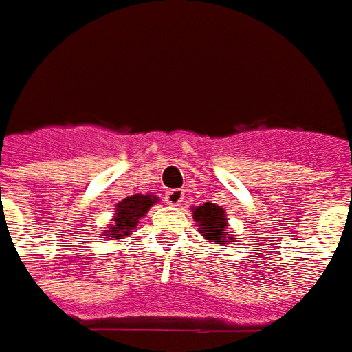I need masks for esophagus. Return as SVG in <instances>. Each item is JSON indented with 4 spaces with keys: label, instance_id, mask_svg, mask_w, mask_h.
I'll list each match as a JSON object with an SVG mask.
<instances>
[{
    "label": "esophagus",
    "instance_id": "esophagus-1",
    "mask_svg": "<svg viewBox=\"0 0 352 352\" xmlns=\"http://www.w3.org/2000/svg\"><path fill=\"white\" fill-rule=\"evenodd\" d=\"M185 192L184 189H170L165 192V204L168 205H179L184 201Z\"/></svg>",
    "mask_w": 352,
    "mask_h": 352
}]
</instances>
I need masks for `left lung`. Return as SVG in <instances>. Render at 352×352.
<instances>
[{
	"label": "left lung",
	"instance_id": "8db88e82",
	"mask_svg": "<svg viewBox=\"0 0 352 352\" xmlns=\"http://www.w3.org/2000/svg\"><path fill=\"white\" fill-rule=\"evenodd\" d=\"M194 220L198 221V229L205 238L212 241H223L227 238L225 229H227V218H225V210L220 205L214 204H204L192 209Z\"/></svg>",
	"mask_w": 352,
	"mask_h": 352
}]
</instances>
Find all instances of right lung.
Returning <instances> with one entry per match:
<instances>
[{
	"label": "right lung",
	"mask_w": 352,
	"mask_h": 352,
	"mask_svg": "<svg viewBox=\"0 0 352 352\" xmlns=\"http://www.w3.org/2000/svg\"><path fill=\"white\" fill-rule=\"evenodd\" d=\"M156 199L153 196H142V194H134L129 196L123 201L116 205V214L112 218V221L107 227L105 234L107 238H123L129 236L132 230L136 229V225L140 223L145 212L151 209V205L156 204Z\"/></svg>",
	"instance_id": "obj_1"
}]
</instances>
